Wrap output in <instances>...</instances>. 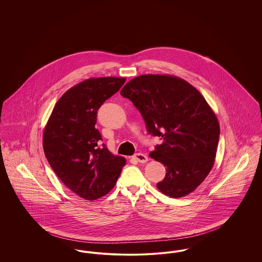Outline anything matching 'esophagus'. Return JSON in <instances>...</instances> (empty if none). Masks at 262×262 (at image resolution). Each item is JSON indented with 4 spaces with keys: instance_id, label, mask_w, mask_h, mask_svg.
<instances>
[{
    "instance_id": "obj_1",
    "label": "esophagus",
    "mask_w": 262,
    "mask_h": 262,
    "mask_svg": "<svg viewBox=\"0 0 262 262\" xmlns=\"http://www.w3.org/2000/svg\"><path fill=\"white\" fill-rule=\"evenodd\" d=\"M134 159L139 163H145L147 162L148 160V157L143 154V153H137L135 156H134Z\"/></svg>"
}]
</instances>
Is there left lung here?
<instances>
[{"instance_id": "obj_1", "label": "left lung", "mask_w": 262, "mask_h": 262, "mask_svg": "<svg viewBox=\"0 0 262 262\" xmlns=\"http://www.w3.org/2000/svg\"><path fill=\"white\" fill-rule=\"evenodd\" d=\"M121 95L141 114L148 134L162 140L149 154L167 168L158 189L174 199L193 191L213 167L220 136L200 91L176 76L146 75L127 82Z\"/></svg>"}]
</instances>
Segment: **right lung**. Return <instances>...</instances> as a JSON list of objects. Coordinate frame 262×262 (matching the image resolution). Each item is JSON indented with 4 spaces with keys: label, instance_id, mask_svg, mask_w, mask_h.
<instances>
[{
    "label": "right lung",
    "instance_id": "1",
    "mask_svg": "<svg viewBox=\"0 0 262 262\" xmlns=\"http://www.w3.org/2000/svg\"><path fill=\"white\" fill-rule=\"evenodd\" d=\"M125 78H89L69 89L56 103L44 129L43 148L51 168L78 196L94 200L115 187L125 159L115 156L95 128L97 112Z\"/></svg>",
    "mask_w": 262,
    "mask_h": 262
}]
</instances>
